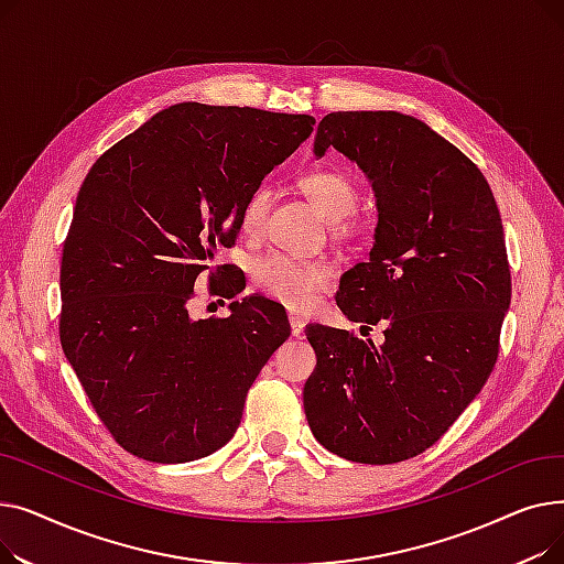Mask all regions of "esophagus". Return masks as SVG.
<instances>
[{"instance_id":"obj_1","label":"esophagus","mask_w":564,"mask_h":564,"mask_svg":"<svg viewBox=\"0 0 564 564\" xmlns=\"http://www.w3.org/2000/svg\"><path fill=\"white\" fill-rule=\"evenodd\" d=\"M304 329H306V322L297 315H290V332L294 338H302L304 336Z\"/></svg>"}]
</instances>
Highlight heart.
Masks as SVG:
<instances>
[{
	"label": "heart",
	"mask_w": 564,
	"mask_h": 564,
	"mask_svg": "<svg viewBox=\"0 0 564 564\" xmlns=\"http://www.w3.org/2000/svg\"><path fill=\"white\" fill-rule=\"evenodd\" d=\"M300 187L329 221H343L357 210V187L340 171H311L302 177ZM270 205V187H256L249 194L240 215V226L247 235H258L262 230ZM251 279L267 297L285 304L288 308L304 311L315 302V294L319 290L332 285L334 272L327 262L270 253L253 262Z\"/></svg>",
	"instance_id": "obj_1"
}]
</instances>
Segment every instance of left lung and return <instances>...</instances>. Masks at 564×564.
I'll return each mask as SVG.
<instances>
[{"label":"left lung","instance_id":"8db88e82","mask_svg":"<svg viewBox=\"0 0 564 564\" xmlns=\"http://www.w3.org/2000/svg\"><path fill=\"white\" fill-rule=\"evenodd\" d=\"M329 148L366 173L377 205L370 258L343 274L336 304L387 332L375 345L308 324L304 409L334 455L395 464L446 434L494 370L512 294L506 235L480 169L419 118L334 111L313 153Z\"/></svg>","mask_w":564,"mask_h":564}]
</instances>
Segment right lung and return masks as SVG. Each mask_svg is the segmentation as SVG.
<instances>
[{"instance_id":"1","label":"right lung","mask_w":564,"mask_h":564,"mask_svg":"<svg viewBox=\"0 0 564 564\" xmlns=\"http://www.w3.org/2000/svg\"><path fill=\"white\" fill-rule=\"evenodd\" d=\"M313 123L181 102L88 171L64 245L58 334L100 421L134 457L183 464L226 446L253 379L288 340V317L258 294L210 319H194L189 300L235 245L249 194ZM228 292L242 288L230 279Z\"/></svg>"}]
</instances>
